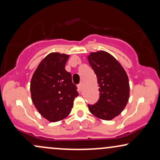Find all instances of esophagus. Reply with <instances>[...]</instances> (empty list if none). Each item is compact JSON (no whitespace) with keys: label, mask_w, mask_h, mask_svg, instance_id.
Segmentation results:
<instances>
[{"label":"esophagus","mask_w":160,"mask_h":160,"mask_svg":"<svg viewBox=\"0 0 160 160\" xmlns=\"http://www.w3.org/2000/svg\"><path fill=\"white\" fill-rule=\"evenodd\" d=\"M82 83L78 84V90H79V91H81V90H82Z\"/></svg>","instance_id":"esophagus-1"}]
</instances>
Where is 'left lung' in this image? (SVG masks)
Wrapping results in <instances>:
<instances>
[{
    "label": "left lung",
    "instance_id": "1",
    "mask_svg": "<svg viewBox=\"0 0 160 160\" xmlns=\"http://www.w3.org/2000/svg\"><path fill=\"white\" fill-rule=\"evenodd\" d=\"M88 60L100 87V98L95 104H88V109L95 117L111 120L122 112L128 102V78L120 62L108 52H92Z\"/></svg>",
    "mask_w": 160,
    "mask_h": 160
}]
</instances>
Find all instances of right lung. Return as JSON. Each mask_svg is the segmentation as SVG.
Segmentation results:
<instances>
[{"label": "right lung", "instance_id": "1", "mask_svg": "<svg viewBox=\"0 0 160 160\" xmlns=\"http://www.w3.org/2000/svg\"><path fill=\"white\" fill-rule=\"evenodd\" d=\"M69 55L52 52L38 65L32 76L30 91L38 112L50 122H58L70 114L78 96L72 74L65 66Z\"/></svg>", "mask_w": 160, "mask_h": 160}]
</instances>
